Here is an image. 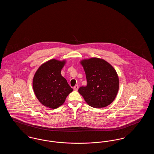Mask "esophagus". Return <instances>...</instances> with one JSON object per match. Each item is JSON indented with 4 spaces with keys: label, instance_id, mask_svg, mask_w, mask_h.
I'll use <instances>...</instances> for the list:
<instances>
[{
    "label": "esophagus",
    "instance_id": "esophagus-1",
    "mask_svg": "<svg viewBox=\"0 0 154 154\" xmlns=\"http://www.w3.org/2000/svg\"><path fill=\"white\" fill-rule=\"evenodd\" d=\"M74 89L75 91H77V90L79 89V85H75V86L74 87Z\"/></svg>",
    "mask_w": 154,
    "mask_h": 154
}]
</instances>
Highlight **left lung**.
Segmentation results:
<instances>
[{
  "instance_id": "obj_1",
  "label": "left lung",
  "mask_w": 154,
  "mask_h": 154,
  "mask_svg": "<svg viewBox=\"0 0 154 154\" xmlns=\"http://www.w3.org/2000/svg\"><path fill=\"white\" fill-rule=\"evenodd\" d=\"M87 85L79 89L89 106L102 108L114 101L119 89V79L114 68L102 59L92 58L80 62Z\"/></svg>"
}]
</instances>
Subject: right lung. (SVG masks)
<instances>
[{
  "mask_svg": "<svg viewBox=\"0 0 154 154\" xmlns=\"http://www.w3.org/2000/svg\"><path fill=\"white\" fill-rule=\"evenodd\" d=\"M65 60L51 59L38 67L33 80V88L37 99L44 106L57 109L62 105L73 89L62 76Z\"/></svg>",
  "mask_w": 154,
  "mask_h": 154,
  "instance_id": "add662e5",
  "label": "right lung"
}]
</instances>
